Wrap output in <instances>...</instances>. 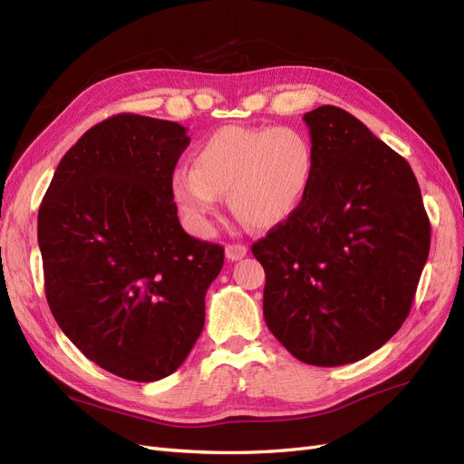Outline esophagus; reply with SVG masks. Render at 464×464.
I'll use <instances>...</instances> for the list:
<instances>
[{
    "mask_svg": "<svg viewBox=\"0 0 464 464\" xmlns=\"http://www.w3.org/2000/svg\"><path fill=\"white\" fill-rule=\"evenodd\" d=\"M227 257L230 259V261H240L242 257H246V254H247V247L246 246H242V244H228L227 246Z\"/></svg>",
    "mask_w": 464,
    "mask_h": 464,
    "instance_id": "1",
    "label": "esophagus"
}]
</instances>
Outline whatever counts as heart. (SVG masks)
<instances>
[{"label": "heart", "instance_id": "1", "mask_svg": "<svg viewBox=\"0 0 464 464\" xmlns=\"http://www.w3.org/2000/svg\"><path fill=\"white\" fill-rule=\"evenodd\" d=\"M315 176V149L294 128L227 125L210 133L191 168L172 174V198L198 234H208L218 195L251 228L285 224L304 203Z\"/></svg>", "mask_w": 464, "mask_h": 464}]
</instances>
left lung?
I'll return each instance as SVG.
<instances>
[{
	"label": "left lung",
	"instance_id": "left-lung-1",
	"mask_svg": "<svg viewBox=\"0 0 464 464\" xmlns=\"http://www.w3.org/2000/svg\"><path fill=\"white\" fill-rule=\"evenodd\" d=\"M315 176L285 224L251 246L265 269L263 315L312 366L370 356L411 312L430 220L411 164L336 106L304 114Z\"/></svg>",
	"mask_w": 464,
	"mask_h": 464
}]
</instances>
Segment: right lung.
Here are the masks:
<instances>
[{"mask_svg":"<svg viewBox=\"0 0 464 464\" xmlns=\"http://www.w3.org/2000/svg\"><path fill=\"white\" fill-rule=\"evenodd\" d=\"M188 145L176 121L111 116L65 152L38 210L53 319L89 360L131 382L184 363L224 263L222 246L181 228L172 201Z\"/></svg>","mask_w":464,"mask_h":464,"instance_id":"1","label":"right lung"}]
</instances>
